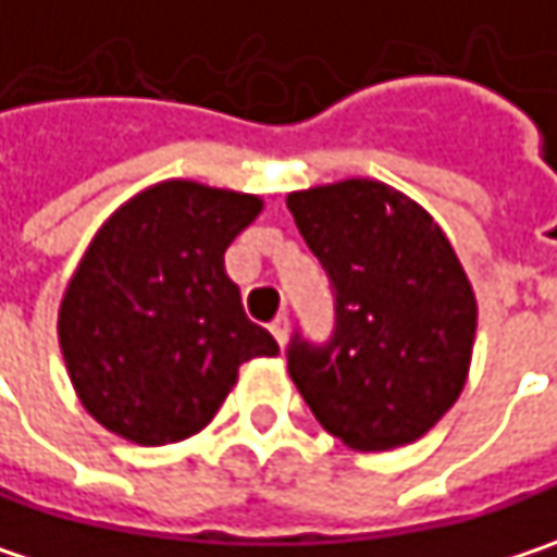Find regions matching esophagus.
<instances>
[{
	"label": "esophagus",
	"instance_id": "obj_1",
	"mask_svg": "<svg viewBox=\"0 0 557 557\" xmlns=\"http://www.w3.org/2000/svg\"><path fill=\"white\" fill-rule=\"evenodd\" d=\"M288 330H292V323H288V317H285V313H282V317H275V320L269 323V333L275 336L278 345H285V342H288Z\"/></svg>",
	"mask_w": 557,
	"mask_h": 557
}]
</instances>
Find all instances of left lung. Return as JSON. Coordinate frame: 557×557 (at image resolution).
<instances>
[{
	"mask_svg": "<svg viewBox=\"0 0 557 557\" xmlns=\"http://www.w3.org/2000/svg\"><path fill=\"white\" fill-rule=\"evenodd\" d=\"M288 209L336 298L333 336L295 333L288 374L345 447L412 444L459 399L475 342L479 307L447 234L380 180L300 189Z\"/></svg>",
	"mask_w": 557,
	"mask_h": 557,
	"instance_id": "8db88e82",
	"label": "left lung"
}]
</instances>
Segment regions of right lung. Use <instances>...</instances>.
I'll list each match as a JSON object with an SVG mask.
<instances>
[{
    "label": "right lung",
    "instance_id": "1",
    "mask_svg": "<svg viewBox=\"0 0 557 557\" xmlns=\"http://www.w3.org/2000/svg\"><path fill=\"white\" fill-rule=\"evenodd\" d=\"M259 212V196L164 180L103 221L62 295L60 348L107 431L141 447L193 437L244 361L278 355L224 272V250Z\"/></svg>",
    "mask_w": 557,
    "mask_h": 557
}]
</instances>
